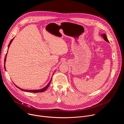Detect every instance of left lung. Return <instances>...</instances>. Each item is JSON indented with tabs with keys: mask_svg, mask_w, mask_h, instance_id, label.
I'll return each mask as SVG.
<instances>
[{
	"mask_svg": "<svg viewBox=\"0 0 124 124\" xmlns=\"http://www.w3.org/2000/svg\"><path fill=\"white\" fill-rule=\"evenodd\" d=\"M101 36L102 37H103V38L104 39V40L105 41H107V42H108V43H109V41L108 40V38H107V35H106L105 34H101Z\"/></svg>",
	"mask_w": 124,
	"mask_h": 124,
	"instance_id": "8db88e82",
	"label": "left lung"
}]
</instances>
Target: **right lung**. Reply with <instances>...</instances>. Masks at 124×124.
Segmentation results:
<instances>
[{"instance_id":"obj_1","label":"right lung","mask_w":124,"mask_h":124,"mask_svg":"<svg viewBox=\"0 0 124 124\" xmlns=\"http://www.w3.org/2000/svg\"><path fill=\"white\" fill-rule=\"evenodd\" d=\"M14 38H13V39H12L11 40V41L10 42V43H9V45H8V49H9V46H10V45H11V43L12 42V41H13V40H14ZM7 54H6V57H5V59H4V69H5V70H6V68H5V62H6V56H7ZM54 75V74H53ZM51 79H52V78H51V79H50V81L48 82V83L44 87V88H42V89H38V90H25V89H22V88H20V87H19L18 86H17L16 84H15V86L17 87V88H18L19 89H20V90H21L22 91H25V92H32V93H39V92H44L45 91H46V89H47V88H48V87L49 86V84H50V82H51Z\"/></svg>"}]
</instances>
